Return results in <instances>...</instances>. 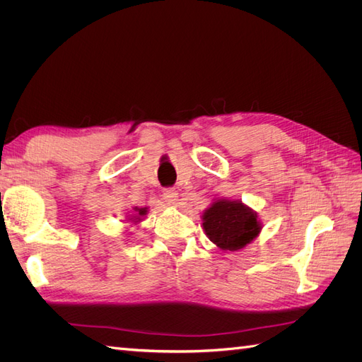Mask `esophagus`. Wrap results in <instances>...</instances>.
<instances>
[{"label": "esophagus", "instance_id": "obj_1", "mask_svg": "<svg viewBox=\"0 0 362 362\" xmlns=\"http://www.w3.org/2000/svg\"><path fill=\"white\" fill-rule=\"evenodd\" d=\"M163 199H164V202H166L168 205H177V202H178V193H177V190H173V189H166L163 192Z\"/></svg>", "mask_w": 362, "mask_h": 362}]
</instances>
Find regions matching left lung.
<instances>
[{
	"mask_svg": "<svg viewBox=\"0 0 362 362\" xmlns=\"http://www.w3.org/2000/svg\"><path fill=\"white\" fill-rule=\"evenodd\" d=\"M206 237L222 250H238L261 233L257 213L242 201L216 199L202 214Z\"/></svg>",
	"mask_w": 362,
	"mask_h": 362,
	"instance_id": "obj_1",
	"label": "left lung"
}]
</instances>
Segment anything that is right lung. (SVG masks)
<instances>
[{"label":"right lung","mask_w":362,"mask_h":362,"mask_svg":"<svg viewBox=\"0 0 362 362\" xmlns=\"http://www.w3.org/2000/svg\"><path fill=\"white\" fill-rule=\"evenodd\" d=\"M134 214H131L129 216V218H128V221L129 222H133V223H139V222H141V221H144V218H141V217H144V216H146V213H148V208L145 206V208H134Z\"/></svg>","instance_id":"add662e5"}]
</instances>
